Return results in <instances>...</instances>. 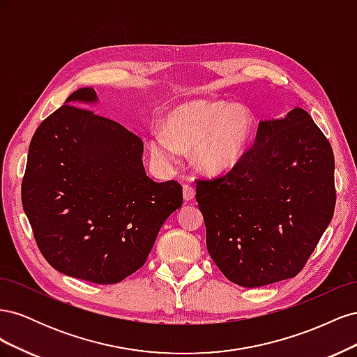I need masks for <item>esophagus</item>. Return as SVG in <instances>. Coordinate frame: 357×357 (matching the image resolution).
Returning <instances> with one entry per match:
<instances>
[{
  "label": "esophagus",
  "mask_w": 357,
  "mask_h": 357,
  "mask_svg": "<svg viewBox=\"0 0 357 357\" xmlns=\"http://www.w3.org/2000/svg\"><path fill=\"white\" fill-rule=\"evenodd\" d=\"M193 197H195V190H193V188L189 185L183 186V198H185V201L189 202L193 199Z\"/></svg>",
  "instance_id": "1"
}]
</instances>
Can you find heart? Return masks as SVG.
I'll return each mask as SVG.
<instances>
[{"label": "heart", "mask_w": 357, "mask_h": 357, "mask_svg": "<svg viewBox=\"0 0 357 357\" xmlns=\"http://www.w3.org/2000/svg\"><path fill=\"white\" fill-rule=\"evenodd\" d=\"M255 116L244 104L197 100L176 107L165 117V131H153L149 150L162 167L174 165L180 152L192 150L201 172L219 176L231 171L250 144Z\"/></svg>", "instance_id": "heart-1"}]
</instances>
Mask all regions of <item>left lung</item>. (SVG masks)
Listing matches in <instances>:
<instances>
[{
    "instance_id": "obj_1",
    "label": "left lung",
    "mask_w": 357,
    "mask_h": 357,
    "mask_svg": "<svg viewBox=\"0 0 357 357\" xmlns=\"http://www.w3.org/2000/svg\"><path fill=\"white\" fill-rule=\"evenodd\" d=\"M333 171L332 147L305 110L259 122L228 174L197 183L207 250L223 275L243 287L295 277L332 220Z\"/></svg>"
}]
</instances>
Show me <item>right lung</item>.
<instances>
[{
	"mask_svg": "<svg viewBox=\"0 0 357 357\" xmlns=\"http://www.w3.org/2000/svg\"><path fill=\"white\" fill-rule=\"evenodd\" d=\"M93 88L73 92L31 139L22 205L56 271L113 284L142 268L162 225L183 204L177 181H153L143 142L91 110Z\"/></svg>",
	"mask_w": 357,
	"mask_h": 357,
	"instance_id": "obj_1",
	"label": "right lung"
}]
</instances>
